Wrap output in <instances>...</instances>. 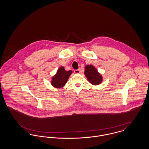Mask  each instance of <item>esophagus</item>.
<instances>
[{"mask_svg":"<svg viewBox=\"0 0 149 149\" xmlns=\"http://www.w3.org/2000/svg\"><path fill=\"white\" fill-rule=\"evenodd\" d=\"M74 72L76 73V74H78L80 72V70L79 69H77V70H74Z\"/></svg>","mask_w":149,"mask_h":149,"instance_id":"obj_1","label":"esophagus"}]
</instances>
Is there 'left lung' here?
Segmentation results:
<instances>
[{"label": "left lung", "instance_id": "8db88e82", "mask_svg": "<svg viewBox=\"0 0 149 149\" xmlns=\"http://www.w3.org/2000/svg\"><path fill=\"white\" fill-rule=\"evenodd\" d=\"M85 75L89 81L94 85L99 84L102 81V75L92 65H88L85 66Z\"/></svg>", "mask_w": 149, "mask_h": 149}]
</instances>
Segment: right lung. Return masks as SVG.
Segmentation results:
<instances>
[{
  "instance_id": "add662e5",
  "label": "right lung",
  "mask_w": 149,
  "mask_h": 149,
  "mask_svg": "<svg viewBox=\"0 0 149 149\" xmlns=\"http://www.w3.org/2000/svg\"><path fill=\"white\" fill-rule=\"evenodd\" d=\"M71 73V70L66 71L64 67H60L57 71L56 74L53 77L51 84L55 88L63 87L66 83Z\"/></svg>"
}]
</instances>
